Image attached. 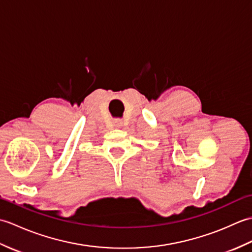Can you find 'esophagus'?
<instances>
[{
	"instance_id": "34e87169",
	"label": "esophagus",
	"mask_w": 252,
	"mask_h": 252,
	"mask_svg": "<svg viewBox=\"0 0 252 252\" xmlns=\"http://www.w3.org/2000/svg\"><path fill=\"white\" fill-rule=\"evenodd\" d=\"M115 126L117 127V129H120V127H122V121L121 120H116L115 121Z\"/></svg>"
}]
</instances>
